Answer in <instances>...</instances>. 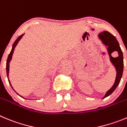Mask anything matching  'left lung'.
I'll return each mask as SVG.
<instances>
[{
    "instance_id": "8db88e82",
    "label": "left lung",
    "mask_w": 127,
    "mask_h": 127,
    "mask_svg": "<svg viewBox=\"0 0 127 127\" xmlns=\"http://www.w3.org/2000/svg\"><path fill=\"white\" fill-rule=\"evenodd\" d=\"M98 38L101 40L103 44H104L106 46L108 53L110 56V62L115 67V69L117 71V75H116L115 83L113 85V86L106 93L105 95L103 97V98H105L110 96L115 90L120 82L122 74H123V70H124V57H123V52L120 47V45L117 38L110 32L106 31H103L98 34ZM115 51L118 52L119 56L117 58H114L111 56V53Z\"/></svg>"
}]
</instances>
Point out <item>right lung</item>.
Masks as SVG:
<instances>
[{
    "label": "right lung",
    "mask_w": 127,
    "mask_h": 127,
    "mask_svg": "<svg viewBox=\"0 0 127 127\" xmlns=\"http://www.w3.org/2000/svg\"><path fill=\"white\" fill-rule=\"evenodd\" d=\"M24 34H23L22 35L19 36L18 37V38H17V39H16V41H14V43H13V45H12V50H11V51H10V53L9 54V56H8V58H7V62H6V72H7V78H8V81H9V84H10V85L11 86V87H12V88L13 89V88H12V85H11V84H10V81H9V64H10V60H11V59H12V55H13V53H14V49H15V48H16V46H17V43H18V42L20 41V39H21L22 37L24 36ZM16 92V91H15ZM17 95H19V96H20V95H19L18 93H17ZM21 97H22L21 96H20ZM24 98V97H23Z\"/></svg>",
    "instance_id": "add662e5"
}]
</instances>
